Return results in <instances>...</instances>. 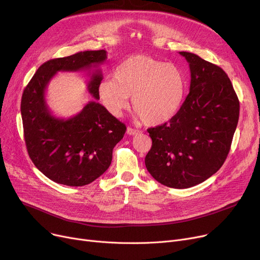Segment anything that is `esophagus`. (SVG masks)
<instances>
[{
  "label": "esophagus",
  "mask_w": 260,
  "mask_h": 260,
  "mask_svg": "<svg viewBox=\"0 0 260 260\" xmlns=\"http://www.w3.org/2000/svg\"><path fill=\"white\" fill-rule=\"evenodd\" d=\"M139 133H141V131L137 130V129H134V128H131V127L127 128V134L128 135H137Z\"/></svg>",
  "instance_id": "1"
}]
</instances>
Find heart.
I'll list each match as a JSON object with an SVG mask.
<instances>
[{"label":"heart","instance_id":"1","mask_svg":"<svg viewBox=\"0 0 260 260\" xmlns=\"http://www.w3.org/2000/svg\"><path fill=\"white\" fill-rule=\"evenodd\" d=\"M186 87V79L180 68L147 56L135 55L99 85V95L106 109L119 116L129 107L151 126L161 125L180 110Z\"/></svg>","mask_w":260,"mask_h":260}]
</instances>
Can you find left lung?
<instances>
[{"label":"left lung","instance_id":"8db88e82","mask_svg":"<svg viewBox=\"0 0 260 260\" xmlns=\"http://www.w3.org/2000/svg\"><path fill=\"white\" fill-rule=\"evenodd\" d=\"M190 70L189 92L168 123L148 132L152 147L145 164L166 186L204 182L225 162L239 116V101L227 74L196 54L179 52Z\"/></svg>","mask_w":260,"mask_h":260}]
</instances>
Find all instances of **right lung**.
I'll return each mask as SVG.
<instances>
[{
    "label": "right lung",
    "mask_w": 260,
    "mask_h": 260,
    "mask_svg": "<svg viewBox=\"0 0 260 260\" xmlns=\"http://www.w3.org/2000/svg\"><path fill=\"white\" fill-rule=\"evenodd\" d=\"M106 59L105 50L51 59L38 68L24 89L21 112L28 154L34 166L56 183L83 186L94 181L109 168L113 148L124 137L125 124L96 102L103 79L98 67ZM91 67L96 70L88 88L96 100L73 118L52 116L44 92L54 74Z\"/></svg>",
    "instance_id": "obj_1"
}]
</instances>
